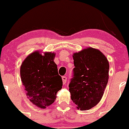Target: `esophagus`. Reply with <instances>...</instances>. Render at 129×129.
<instances>
[{"mask_svg":"<svg viewBox=\"0 0 129 129\" xmlns=\"http://www.w3.org/2000/svg\"><path fill=\"white\" fill-rule=\"evenodd\" d=\"M67 79V78L66 76H63L62 77V81H63V84H65L66 83Z\"/></svg>","mask_w":129,"mask_h":129,"instance_id":"obj_1","label":"esophagus"}]
</instances>
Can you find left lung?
<instances>
[{"label": "left lung", "mask_w": 129, "mask_h": 129, "mask_svg": "<svg viewBox=\"0 0 129 129\" xmlns=\"http://www.w3.org/2000/svg\"><path fill=\"white\" fill-rule=\"evenodd\" d=\"M71 98L78 109L89 110L101 100L109 79V62L100 50L88 48L74 53Z\"/></svg>", "instance_id": "left-lung-1"}]
</instances>
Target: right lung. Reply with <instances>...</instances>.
<instances>
[{"instance_id": "1", "label": "right lung", "mask_w": 129, "mask_h": 129, "mask_svg": "<svg viewBox=\"0 0 129 129\" xmlns=\"http://www.w3.org/2000/svg\"><path fill=\"white\" fill-rule=\"evenodd\" d=\"M55 54L39 51L31 53L20 67L22 84L29 101L36 106L45 109L54 102L56 94L62 87V80L54 62Z\"/></svg>"}]
</instances>
